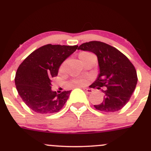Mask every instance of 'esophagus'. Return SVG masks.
Wrapping results in <instances>:
<instances>
[{
  "mask_svg": "<svg viewBox=\"0 0 151 151\" xmlns=\"http://www.w3.org/2000/svg\"><path fill=\"white\" fill-rule=\"evenodd\" d=\"M83 90H84V91L85 92V93H88V94H90V93H93V90H92V89L87 88H83Z\"/></svg>",
  "mask_w": 151,
  "mask_h": 151,
  "instance_id": "1",
  "label": "esophagus"
}]
</instances>
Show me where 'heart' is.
<instances>
[{
	"mask_svg": "<svg viewBox=\"0 0 151 151\" xmlns=\"http://www.w3.org/2000/svg\"><path fill=\"white\" fill-rule=\"evenodd\" d=\"M89 55H91V53H88V52H82L80 53V59L83 58L84 57L88 56ZM88 80L87 78H83V77H80V78H75L73 79L69 82V85H73V86H82V85H85L88 83Z\"/></svg>",
	"mask_w": 151,
	"mask_h": 151,
	"instance_id": "obj_1",
	"label": "heart"
}]
</instances>
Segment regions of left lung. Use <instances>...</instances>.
Wrapping results in <instances>:
<instances>
[{
    "label": "left lung",
    "mask_w": 151,
    "mask_h": 151,
    "mask_svg": "<svg viewBox=\"0 0 151 151\" xmlns=\"http://www.w3.org/2000/svg\"><path fill=\"white\" fill-rule=\"evenodd\" d=\"M78 49L98 57L100 73L92 85L98 90L105 89L102 103L94 107L106 113L119 111L129 102L136 88L137 76L134 65L116 47L100 41L85 42Z\"/></svg>",
    "instance_id": "obj_1"
}]
</instances>
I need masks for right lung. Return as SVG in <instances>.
Returning a JSON list of instances; mask_svg holds the SVG:
<instances>
[{"label":"right lung","instance_id":"add662e5","mask_svg":"<svg viewBox=\"0 0 151 151\" xmlns=\"http://www.w3.org/2000/svg\"><path fill=\"white\" fill-rule=\"evenodd\" d=\"M77 47L47 44L30 53L19 65L15 76L16 88L22 101L33 111L57 113L66 104L71 90L57 94L51 90V80Z\"/></svg>","mask_w":151,"mask_h":151}]
</instances>
